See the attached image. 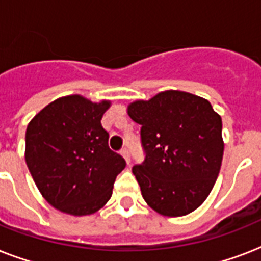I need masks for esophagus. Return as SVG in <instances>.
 <instances>
[{
    "label": "esophagus",
    "instance_id": "obj_1",
    "mask_svg": "<svg viewBox=\"0 0 261 261\" xmlns=\"http://www.w3.org/2000/svg\"><path fill=\"white\" fill-rule=\"evenodd\" d=\"M120 154L124 157V160L127 161V164H130V151H128V149H127V147H123L122 150H120Z\"/></svg>",
    "mask_w": 261,
    "mask_h": 261
}]
</instances>
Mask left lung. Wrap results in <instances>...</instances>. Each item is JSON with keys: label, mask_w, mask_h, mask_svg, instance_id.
<instances>
[{"label": "left lung", "mask_w": 261, "mask_h": 261, "mask_svg": "<svg viewBox=\"0 0 261 261\" xmlns=\"http://www.w3.org/2000/svg\"><path fill=\"white\" fill-rule=\"evenodd\" d=\"M141 124L143 163L133 173L145 202L165 217L196 210L213 190L223 155L222 120L206 98L165 90L128 106Z\"/></svg>", "instance_id": "1"}]
</instances>
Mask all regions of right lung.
I'll list each match as a JSON object with an SVG mask.
<instances>
[{
  "instance_id": "add662e5",
  "label": "right lung",
  "mask_w": 261,
  "mask_h": 261,
  "mask_svg": "<svg viewBox=\"0 0 261 261\" xmlns=\"http://www.w3.org/2000/svg\"><path fill=\"white\" fill-rule=\"evenodd\" d=\"M110 101L96 104L73 94L57 98L30 122L25 161L51 206L71 215L100 210L112 195L126 161L108 146L101 118Z\"/></svg>"
}]
</instances>
